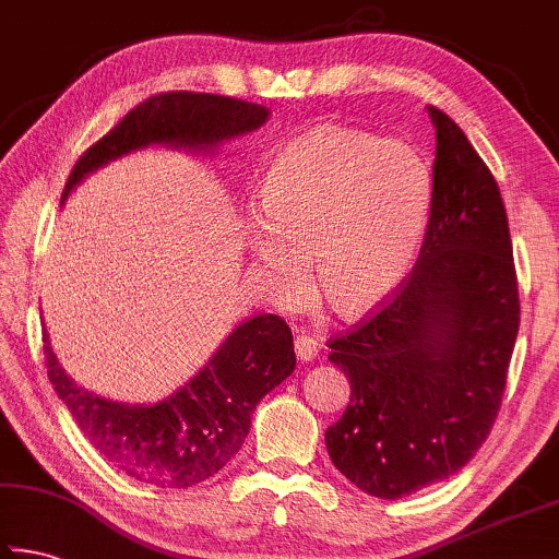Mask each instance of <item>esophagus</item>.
<instances>
[{
    "label": "esophagus",
    "instance_id": "esophagus-1",
    "mask_svg": "<svg viewBox=\"0 0 559 559\" xmlns=\"http://www.w3.org/2000/svg\"><path fill=\"white\" fill-rule=\"evenodd\" d=\"M318 353H320L318 337H313L310 333H298L296 335V355H298L300 362H313Z\"/></svg>",
    "mask_w": 559,
    "mask_h": 559
}]
</instances>
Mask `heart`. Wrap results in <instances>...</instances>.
Here are the masks:
<instances>
[{
  "mask_svg": "<svg viewBox=\"0 0 559 559\" xmlns=\"http://www.w3.org/2000/svg\"><path fill=\"white\" fill-rule=\"evenodd\" d=\"M431 210V173L414 147L359 130L318 126L273 159L246 219L259 276L281 300L308 290L359 316L412 269Z\"/></svg>",
  "mask_w": 559,
  "mask_h": 559,
  "instance_id": "1",
  "label": "heart"
}]
</instances>
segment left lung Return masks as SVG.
I'll return each mask as SVG.
<instances>
[{"mask_svg": "<svg viewBox=\"0 0 559 559\" xmlns=\"http://www.w3.org/2000/svg\"><path fill=\"white\" fill-rule=\"evenodd\" d=\"M437 128L427 234L406 281L372 318L330 340L349 377L325 431L335 468L396 500L476 456L503 400L520 300L508 216L493 175L447 112Z\"/></svg>", "mask_w": 559, "mask_h": 559, "instance_id": "left-lung-1", "label": "left lung"}]
</instances>
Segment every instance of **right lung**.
Here are the masks:
<instances>
[{
    "label": "right lung",
    "mask_w": 559,
    "mask_h": 559,
    "mask_svg": "<svg viewBox=\"0 0 559 559\" xmlns=\"http://www.w3.org/2000/svg\"><path fill=\"white\" fill-rule=\"evenodd\" d=\"M269 108L214 93H159L132 108L108 135L81 155L61 200L91 173L150 145L212 153L249 135ZM46 370L59 400L100 456L126 476L157 488H189L212 478L239 453L251 414L296 370L286 320L263 313L231 330L192 380L155 404H126L86 392L66 374L44 330Z\"/></svg>",
    "instance_id": "add662e5"
}]
</instances>
